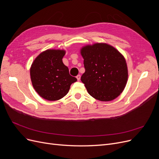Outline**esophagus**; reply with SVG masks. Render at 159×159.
<instances>
[{
  "mask_svg": "<svg viewBox=\"0 0 159 159\" xmlns=\"http://www.w3.org/2000/svg\"><path fill=\"white\" fill-rule=\"evenodd\" d=\"M76 78H77V80H78V81H80V78H81V75H78L76 76Z\"/></svg>",
  "mask_w": 159,
  "mask_h": 159,
  "instance_id": "esophagus-1",
  "label": "esophagus"
}]
</instances>
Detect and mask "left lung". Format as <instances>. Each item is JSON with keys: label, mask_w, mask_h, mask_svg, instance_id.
Returning a JSON list of instances; mask_svg holds the SVG:
<instances>
[{"label": "left lung", "mask_w": 159, "mask_h": 159, "mask_svg": "<svg viewBox=\"0 0 159 159\" xmlns=\"http://www.w3.org/2000/svg\"><path fill=\"white\" fill-rule=\"evenodd\" d=\"M85 73L81 80L89 94L102 102L115 99L124 90L128 70L124 56L105 43H96L81 48Z\"/></svg>", "instance_id": "left-lung-1"}]
</instances>
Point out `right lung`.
I'll return each mask as SVG.
<instances>
[{
  "label": "right lung",
  "mask_w": 159,
  "mask_h": 159,
  "mask_svg": "<svg viewBox=\"0 0 159 159\" xmlns=\"http://www.w3.org/2000/svg\"><path fill=\"white\" fill-rule=\"evenodd\" d=\"M64 50L49 49L42 52L34 60L30 68L33 88L40 97L56 101L68 93L70 85L77 81L70 75L69 69L62 61Z\"/></svg>",
  "instance_id": "add662e5"
}]
</instances>
